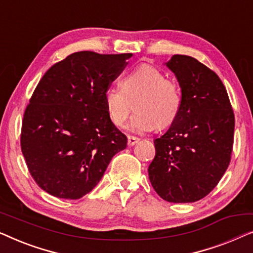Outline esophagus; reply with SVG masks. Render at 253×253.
Segmentation results:
<instances>
[{"label": "esophagus", "instance_id": "obj_1", "mask_svg": "<svg viewBox=\"0 0 253 253\" xmlns=\"http://www.w3.org/2000/svg\"><path fill=\"white\" fill-rule=\"evenodd\" d=\"M138 141H139V138L133 136L127 137V144H129V146H133V145H136Z\"/></svg>", "mask_w": 253, "mask_h": 253}]
</instances>
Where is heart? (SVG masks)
<instances>
[{"label":"heart","mask_w":253,"mask_h":253,"mask_svg":"<svg viewBox=\"0 0 253 253\" xmlns=\"http://www.w3.org/2000/svg\"><path fill=\"white\" fill-rule=\"evenodd\" d=\"M129 129L133 132L165 129L177 119L182 105L179 87L166 78L161 70L150 64H141L130 71L121 82V87L112 86L105 92V105L112 122L123 126L132 110Z\"/></svg>","instance_id":"1"}]
</instances>
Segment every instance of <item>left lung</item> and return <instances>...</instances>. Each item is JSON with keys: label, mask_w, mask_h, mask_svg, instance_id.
Here are the masks:
<instances>
[{"label": "left lung", "mask_w": 253, "mask_h": 253, "mask_svg": "<svg viewBox=\"0 0 253 253\" xmlns=\"http://www.w3.org/2000/svg\"><path fill=\"white\" fill-rule=\"evenodd\" d=\"M166 65L177 78L182 105L177 119L154 140L148 177L162 199L193 203L215 188L229 166L234 112L219 76L206 65L186 55H174Z\"/></svg>", "instance_id": "1"}]
</instances>
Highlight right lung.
<instances>
[{
	"instance_id": "1",
	"label": "right lung",
	"mask_w": 253,
	"mask_h": 253,
	"mask_svg": "<svg viewBox=\"0 0 253 253\" xmlns=\"http://www.w3.org/2000/svg\"><path fill=\"white\" fill-rule=\"evenodd\" d=\"M132 54L78 51L54 64L34 89L20 146L30 174L49 195L79 199L91 192L126 137L110 120L105 92Z\"/></svg>"
}]
</instances>
